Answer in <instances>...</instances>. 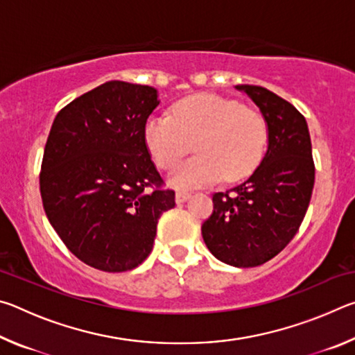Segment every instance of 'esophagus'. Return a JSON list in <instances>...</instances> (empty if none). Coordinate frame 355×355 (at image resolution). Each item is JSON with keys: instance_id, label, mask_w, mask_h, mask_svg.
I'll return each mask as SVG.
<instances>
[{"instance_id": "esophagus-1", "label": "esophagus", "mask_w": 355, "mask_h": 355, "mask_svg": "<svg viewBox=\"0 0 355 355\" xmlns=\"http://www.w3.org/2000/svg\"><path fill=\"white\" fill-rule=\"evenodd\" d=\"M191 197V194L189 192H186V191H178L177 192V196H175V200H177V203H183V202H186Z\"/></svg>"}]
</instances>
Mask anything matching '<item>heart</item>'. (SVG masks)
<instances>
[{"label": "heart", "instance_id": "b5f03b06", "mask_svg": "<svg viewBox=\"0 0 355 355\" xmlns=\"http://www.w3.org/2000/svg\"><path fill=\"white\" fill-rule=\"evenodd\" d=\"M144 139L155 164L171 169L194 144L197 156L169 175L175 188L191 189L249 177L266 153L269 130L260 112L236 100L199 94L173 106L172 114H153L144 125Z\"/></svg>", "mask_w": 355, "mask_h": 355}]
</instances>
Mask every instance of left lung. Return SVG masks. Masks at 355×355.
<instances>
[{
  "instance_id": "obj_1",
  "label": "left lung",
  "mask_w": 355,
  "mask_h": 355,
  "mask_svg": "<svg viewBox=\"0 0 355 355\" xmlns=\"http://www.w3.org/2000/svg\"><path fill=\"white\" fill-rule=\"evenodd\" d=\"M268 123V150L255 172L213 196V213L202 236L209 252L230 266L254 268L284 250L307 213L315 163L305 117L261 86L241 84Z\"/></svg>"
}]
</instances>
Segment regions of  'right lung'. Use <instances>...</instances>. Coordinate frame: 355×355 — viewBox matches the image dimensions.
Segmentation results:
<instances>
[{"mask_svg": "<svg viewBox=\"0 0 355 355\" xmlns=\"http://www.w3.org/2000/svg\"><path fill=\"white\" fill-rule=\"evenodd\" d=\"M158 105L153 87L107 81L64 106L48 135L39 177L45 214L71 254L100 271L139 266L161 214L175 207L144 139Z\"/></svg>", "mask_w": 355, "mask_h": 355, "instance_id": "right-lung-1", "label": "right lung"}]
</instances>
